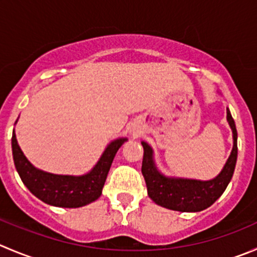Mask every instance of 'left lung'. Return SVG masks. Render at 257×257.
I'll list each match as a JSON object with an SVG mask.
<instances>
[{
  "label": "left lung",
  "mask_w": 257,
  "mask_h": 257,
  "mask_svg": "<svg viewBox=\"0 0 257 257\" xmlns=\"http://www.w3.org/2000/svg\"><path fill=\"white\" fill-rule=\"evenodd\" d=\"M227 121L232 131V151L222 171L210 181L164 176L154 163L153 149L148 143L142 142L144 149L142 173L146 179L148 196L153 202L179 212H198L210 207L221 197L232 178L237 161V131L228 109Z\"/></svg>",
  "instance_id": "left-lung-1"
}]
</instances>
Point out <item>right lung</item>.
I'll list each match as a JSON object with an SVG mask.
<instances>
[{"instance_id":"right-lung-1","label":"right lung","mask_w":257,"mask_h":257,"mask_svg":"<svg viewBox=\"0 0 257 257\" xmlns=\"http://www.w3.org/2000/svg\"><path fill=\"white\" fill-rule=\"evenodd\" d=\"M126 141V138H119L110 142L94 168L83 176H62L37 169L22 153L15 131L11 143L15 167L21 181L32 195L47 205L78 208L100 197L114 157Z\"/></svg>"}]
</instances>
